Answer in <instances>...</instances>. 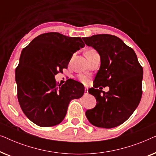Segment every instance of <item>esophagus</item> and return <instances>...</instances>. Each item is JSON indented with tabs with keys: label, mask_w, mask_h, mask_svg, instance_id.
<instances>
[{
	"label": "esophagus",
	"mask_w": 156,
	"mask_h": 156,
	"mask_svg": "<svg viewBox=\"0 0 156 156\" xmlns=\"http://www.w3.org/2000/svg\"><path fill=\"white\" fill-rule=\"evenodd\" d=\"M84 94L85 95L88 94V89H87V88H85L84 89Z\"/></svg>",
	"instance_id": "obj_1"
}]
</instances>
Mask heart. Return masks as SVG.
I'll list each match as a JSON object with an SVG mask.
<instances>
[{
    "instance_id": "b5f03b06",
    "label": "heart",
    "mask_w": 156,
    "mask_h": 156,
    "mask_svg": "<svg viewBox=\"0 0 156 156\" xmlns=\"http://www.w3.org/2000/svg\"><path fill=\"white\" fill-rule=\"evenodd\" d=\"M94 51L95 50H87L86 52H94ZM79 80H80L82 83H84V84H87V83L89 82L88 77L84 75L79 76Z\"/></svg>"
}]
</instances>
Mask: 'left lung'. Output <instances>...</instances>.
I'll return each instance as SVG.
<instances>
[{"label":"left lung","mask_w":156,"mask_h":156,"mask_svg":"<svg viewBox=\"0 0 156 156\" xmlns=\"http://www.w3.org/2000/svg\"><path fill=\"white\" fill-rule=\"evenodd\" d=\"M82 39L87 46L97 50L101 57L94 88L89 90L97 103L85 114L95 126L116 127L131 116L140 103L143 67L133 49L116 36L100 34ZM100 86H108L110 91L104 93L97 89Z\"/></svg>","instance_id":"8db88e82"}]
</instances>
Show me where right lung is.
<instances>
[{"mask_svg":"<svg viewBox=\"0 0 156 156\" xmlns=\"http://www.w3.org/2000/svg\"><path fill=\"white\" fill-rule=\"evenodd\" d=\"M84 47L80 37L48 33L36 37L22 50L16 69L18 99L23 113L36 125L50 127L60 123L70 101L84 94L81 83L69 80L61 86L55 78Z\"/></svg>","mask_w":156,"mask_h":156,"instance_id":"add662e5","label":"right lung"}]
</instances>
